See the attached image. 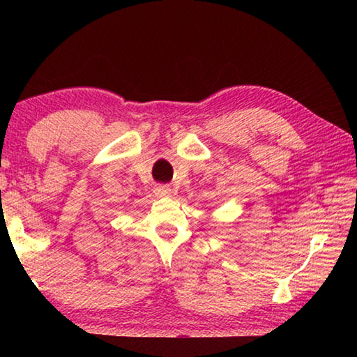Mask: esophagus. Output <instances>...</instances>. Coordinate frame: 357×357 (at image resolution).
I'll list each match as a JSON object with an SVG mask.
<instances>
[{"label":"esophagus","instance_id":"1","mask_svg":"<svg viewBox=\"0 0 357 357\" xmlns=\"http://www.w3.org/2000/svg\"><path fill=\"white\" fill-rule=\"evenodd\" d=\"M154 192L157 197H170L172 195V189L168 185H157Z\"/></svg>","mask_w":357,"mask_h":357}]
</instances>
